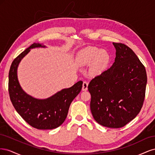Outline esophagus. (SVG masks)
I'll use <instances>...</instances> for the list:
<instances>
[{"label":"esophagus","mask_w":155,"mask_h":155,"mask_svg":"<svg viewBox=\"0 0 155 155\" xmlns=\"http://www.w3.org/2000/svg\"><path fill=\"white\" fill-rule=\"evenodd\" d=\"M88 83L87 81H84L83 83V88H82V90L83 91H87L88 89Z\"/></svg>","instance_id":"1"}]
</instances>
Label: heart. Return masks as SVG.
I'll use <instances>...</instances> for the list:
<instances>
[{"label":"heart","instance_id":"obj_1","mask_svg":"<svg viewBox=\"0 0 155 155\" xmlns=\"http://www.w3.org/2000/svg\"><path fill=\"white\" fill-rule=\"evenodd\" d=\"M76 61L79 66L92 64V71L94 73H100L109 63L110 55L105 50H100L94 46H88L79 52Z\"/></svg>","mask_w":155,"mask_h":155}]
</instances>
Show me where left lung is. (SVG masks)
<instances>
[{
    "mask_svg": "<svg viewBox=\"0 0 155 155\" xmlns=\"http://www.w3.org/2000/svg\"><path fill=\"white\" fill-rule=\"evenodd\" d=\"M115 61L89 83L91 110L97 122L121 128L137 116L144 101L147 85L145 67L127 46L113 43Z\"/></svg>",
    "mask_w": 155,
    "mask_h": 155,
    "instance_id": "8db88e82",
    "label": "left lung"
}]
</instances>
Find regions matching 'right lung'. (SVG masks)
Segmentation results:
<instances>
[{
  "mask_svg": "<svg viewBox=\"0 0 155 155\" xmlns=\"http://www.w3.org/2000/svg\"><path fill=\"white\" fill-rule=\"evenodd\" d=\"M45 46L39 43L32 44L13 61L9 72L8 91L14 108L26 122L37 129H53L64 121L70 104L81 92L83 82L79 81L72 87L64 88L47 99H36L27 94L18 83L17 67L31 48Z\"/></svg>",
  "mask_w": 155,
  "mask_h": 155,
  "instance_id": "obj_1",
  "label": "right lung"
}]
</instances>
